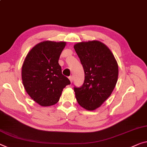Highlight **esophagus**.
<instances>
[{"label":"esophagus","mask_w":147,"mask_h":147,"mask_svg":"<svg viewBox=\"0 0 147 147\" xmlns=\"http://www.w3.org/2000/svg\"><path fill=\"white\" fill-rule=\"evenodd\" d=\"M69 80H70V82L72 83V81H73V76H69Z\"/></svg>","instance_id":"34e87169"}]
</instances>
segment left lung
Returning a JSON list of instances; mask_svg holds the SVG:
<instances>
[{"label":"left lung","mask_w":147,"mask_h":147,"mask_svg":"<svg viewBox=\"0 0 147 147\" xmlns=\"http://www.w3.org/2000/svg\"><path fill=\"white\" fill-rule=\"evenodd\" d=\"M74 49L85 72L82 86L74 87L77 101L81 107L94 110L110 96L118 77V66L114 56L98 40L81 42Z\"/></svg>","instance_id":"1"}]
</instances>
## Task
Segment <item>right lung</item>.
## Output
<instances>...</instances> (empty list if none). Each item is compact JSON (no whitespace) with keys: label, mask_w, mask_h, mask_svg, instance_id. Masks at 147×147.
<instances>
[{"label":"right lung","mask_w":147,"mask_h":147,"mask_svg":"<svg viewBox=\"0 0 147 147\" xmlns=\"http://www.w3.org/2000/svg\"><path fill=\"white\" fill-rule=\"evenodd\" d=\"M65 46V42H41L29 52L24 62L22 78L25 89L42 107L57 103L63 89L70 84L58 64Z\"/></svg>","instance_id":"1"}]
</instances>
